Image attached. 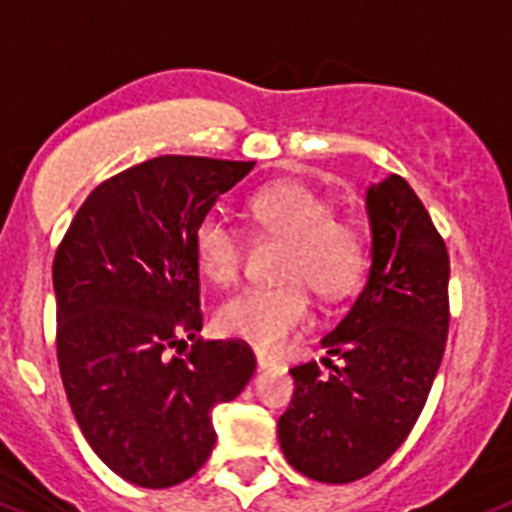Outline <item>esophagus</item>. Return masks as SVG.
<instances>
[{"label":"esophagus","instance_id":"obj_1","mask_svg":"<svg viewBox=\"0 0 512 512\" xmlns=\"http://www.w3.org/2000/svg\"><path fill=\"white\" fill-rule=\"evenodd\" d=\"M256 363H259V369H272V366H277V361H274L269 353H264V350H256Z\"/></svg>","mask_w":512,"mask_h":512}]
</instances>
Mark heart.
<instances>
[{
    "instance_id": "obj_1",
    "label": "heart",
    "mask_w": 512,
    "mask_h": 512,
    "mask_svg": "<svg viewBox=\"0 0 512 512\" xmlns=\"http://www.w3.org/2000/svg\"><path fill=\"white\" fill-rule=\"evenodd\" d=\"M266 240L285 243L277 287L243 290L217 311L222 335L274 350L311 319L306 287L322 298H342L361 282L366 269V232L358 222L335 217V206L319 190L298 180L261 188L248 204ZM198 269L219 287L238 282L243 269V235L217 211L193 232Z\"/></svg>"
}]
</instances>
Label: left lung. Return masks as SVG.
<instances>
[{
    "instance_id": "left-lung-1",
    "label": "left lung",
    "mask_w": 512,
    "mask_h": 512,
    "mask_svg": "<svg viewBox=\"0 0 512 512\" xmlns=\"http://www.w3.org/2000/svg\"><path fill=\"white\" fill-rule=\"evenodd\" d=\"M369 280L335 329L329 358L293 366L295 392L277 434L287 463L324 484L377 471L424 411L450 327V256L421 198L400 175L366 188ZM340 357L337 364L331 356Z\"/></svg>"
}]
</instances>
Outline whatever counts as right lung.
Instances as JSON below:
<instances>
[{
    "mask_svg": "<svg viewBox=\"0 0 512 512\" xmlns=\"http://www.w3.org/2000/svg\"><path fill=\"white\" fill-rule=\"evenodd\" d=\"M256 162L156 156L91 190L54 253L57 361L80 432L114 474L175 487L217 442L211 411L256 356L201 340L193 232ZM191 348H187V340Z\"/></svg>",
    "mask_w": 512,
    "mask_h": 512,
    "instance_id": "obj_1",
    "label": "right lung"
}]
</instances>
